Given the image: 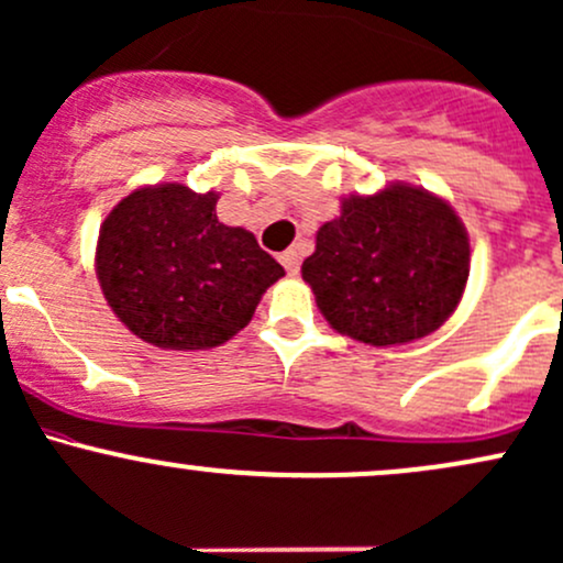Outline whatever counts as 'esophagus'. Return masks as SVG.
Listing matches in <instances>:
<instances>
[{"instance_id":"1","label":"esophagus","mask_w":563,"mask_h":563,"mask_svg":"<svg viewBox=\"0 0 563 563\" xmlns=\"http://www.w3.org/2000/svg\"><path fill=\"white\" fill-rule=\"evenodd\" d=\"M280 264L286 267L288 275H296V272H299V251H294V249L283 251L280 253Z\"/></svg>"}]
</instances>
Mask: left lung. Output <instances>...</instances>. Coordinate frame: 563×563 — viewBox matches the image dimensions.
<instances>
[{
    "instance_id": "1",
    "label": "left lung",
    "mask_w": 563,
    "mask_h": 563,
    "mask_svg": "<svg viewBox=\"0 0 563 563\" xmlns=\"http://www.w3.org/2000/svg\"><path fill=\"white\" fill-rule=\"evenodd\" d=\"M471 275V240L454 208L428 189L393 184L350 195L301 264L331 329L390 347L441 329Z\"/></svg>"
}]
</instances>
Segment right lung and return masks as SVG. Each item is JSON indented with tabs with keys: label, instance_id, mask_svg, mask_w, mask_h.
<instances>
[{
	"label": "right lung",
	"instance_id": "right-lung-1",
	"mask_svg": "<svg viewBox=\"0 0 563 563\" xmlns=\"http://www.w3.org/2000/svg\"><path fill=\"white\" fill-rule=\"evenodd\" d=\"M216 191L154 184L114 206L96 275L117 318L163 350H208L251 323L286 269L243 227L221 224Z\"/></svg>",
	"mask_w": 563,
	"mask_h": 563
}]
</instances>
